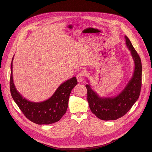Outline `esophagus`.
Masks as SVG:
<instances>
[{
  "instance_id": "34e87169",
  "label": "esophagus",
  "mask_w": 152,
  "mask_h": 152,
  "mask_svg": "<svg viewBox=\"0 0 152 152\" xmlns=\"http://www.w3.org/2000/svg\"><path fill=\"white\" fill-rule=\"evenodd\" d=\"M84 76V73H82V72H80L79 73H78L77 75H76V78H77V80L79 82H81L83 80V77Z\"/></svg>"
}]
</instances>
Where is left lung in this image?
Wrapping results in <instances>:
<instances>
[{
  "mask_svg": "<svg viewBox=\"0 0 152 152\" xmlns=\"http://www.w3.org/2000/svg\"><path fill=\"white\" fill-rule=\"evenodd\" d=\"M124 38L126 46L131 52L135 64L133 75L124 88L115 97H102L93 90L90 83L85 85L90 110L97 117L103 120H115L121 118L131 110L140 96L141 88V61L131 41L126 36Z\"/></svg>",
  "mask_w": 152,
  "mask_h": 152,
  "instance_id": "obj_1",
  "label": "left lung"
}]
</instances>
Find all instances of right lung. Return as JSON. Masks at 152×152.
<instances>
[{"instance_id":"add662e5","label":"right lung","mask_w":152,"mask_h":152,"mask_svg":"<svg viewBox=\"0 0 152 152\" xmlns=\"http://www.w3.org/2000/svg\"><path fill=\"white\" fill-rule=\"evenodd\" d=\"M11 65L10 91L12 97L25 117L37 124H50L58 121L66 114L70 94L77 84L73 77L61 84L53 94L48 100L34 102L23 97L17 90L12 76V61Z\"/></svg>"}]
</instances>
